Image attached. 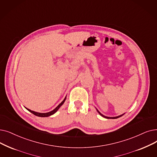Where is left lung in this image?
I'll use <instances>...</instances> for the list:
<instances>
[{
  "mask_svg": "<svg viewBox=\"0 0 157 157\" xmlns=\"http://www.w3.org/2000/svg\"><path fill=\"white\" fill-rule=\"evenodd\" d=\"M96 110H97V111H98V112L99 113V115H101L102 117H105V118H106V119H117V118H119V117H121V116H122V115H123L124 113H123V114H122V115H119V116H117V117H107V116H105V115H103L98 110V109L96 108Z\"/></svg>",
  "mask_w": 157,
  "mask_h": 157,
  "instance_id": "obj_1",
  "label": "left lung"
}]
</instances>
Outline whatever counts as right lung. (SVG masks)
Masks as SVG:
<instances>
[{"mask_svg": "<svg viewBox=\"0 0 157 157\" xmlns=\"http://www.w3.org/2000/svg\"><path fill=\"white\" fill-rule=\"evenodd\" d=\"M66 98H67V95H66V97H65V99L63 100V101L62 102V103H61L60 104H59V105H58V106H56L55 108H54L53 110H52V111H51V112H47V113H39V112H35V111L31 110H29V109L27 108H25H25L27 109V110H28L29 112H30L31 113H32L34 114V115H36V116H38V117H49V116H51V115H52L55 113L58 110V109L61 107V106H62V105L64 103V102L65 101V99H66Z\"/></svg>", "mask_w": 157, "mask_h": 157, "instance_id": "obj_1", "label": "right lung"}]
</instances>
